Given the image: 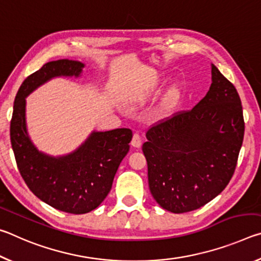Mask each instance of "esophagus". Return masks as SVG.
<instances>
[{
    "mask_svg": "<svg viewBox=\"0 0 261 261\" xmlns=\"http://www.w3.org/2000/svg\"><path fill=\"white\" fill-rule=\"evenodd\" d=\"M131 145L136 148H138L141 146V138H140V135L139 134H136L132 137V140H131Z\"/></svg>",
    "mask_w": 261,
    "mask_h": 261,
    "instance_id": "obj_1",
    "label": "esophagus"
}]
</instances>
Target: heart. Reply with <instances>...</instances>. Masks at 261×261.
Masks as SVG:
<instances>
[{
	"instance_id": "1",
	"label": "heart",
	"mask_w": 261,
	"mask_h": 261,
	"mask_svg": "<svg viewBox=\"0 0 261 261\" xmlns=\"http://www.w3.org/2000/svg\"><path fill=\"white\" fill-rule=\"evenodd\" d=\"M145 98H139L138 99V102H140V101H143ZM179 100V92L178 91H173L171 93L169 94V96H168L167 99V102H166V109L167 110H170L173 109L176 105H177Z\"/></svg>"
}]
</instances>
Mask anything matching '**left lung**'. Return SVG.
<instances>
[{"label":"left lung","mask_w":261,"mask_h":261,"mask_svg":"<svg viewBox=\"0 0 261 261\" xmlns=\"http://www.w3.org/2000/svg\"><path fill=\"white\" fill-rule=\"evenodd\" d=\"M244 129L235 86L212 64V84L204 98L146 132L143 152L149 191L158 204L179 214L214 199L235 173Z\"/></svg>","instance_id":"1"}]
</instances>
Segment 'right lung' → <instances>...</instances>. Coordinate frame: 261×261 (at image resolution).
<instances>
[{
  "instance_id": "1",
  "label": "right lung",
  "mask_w": 261,
  "mask_h": 261,
  "mask_svg": "<svg viewBox=\"0 0 261 261\" xmlns=\"http://www.w3.org/2000/svg\"><path fill=\"white\" fill-rule=\"evenodd\" d=\"M83 68L82 62L59 60L30 74L17 92L10 122L11 146L26 185L40 200L71 214L88 213L108 196L118 166L129 152L132 131H93L68 155H47L38 151L26 130L25 98L54 77H78Z\"/></svg>"
}]
</instances>
